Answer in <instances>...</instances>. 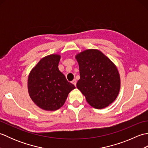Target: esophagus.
<instances>
[{"mask_svg": "<svg viewBox=\"0 0 148 148\" xmlns=\"http://www.w3.org/2000/svg\"><path fill=\"white\" fill-rule=\"evenodd\" d=\"M76 83H77V81H76V79H74L73 80V81H72V84H74V85H75V86H76Z\"/></svg>", "mask_w": 148, "mask_h": 148, "instance_id": "1", "label": "esophagus"}]
</instances>
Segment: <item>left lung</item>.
Returning a JSON list of instances; mask_svg holds the SVG:
<instances>
[{"label":"left lung","mask_w":148,"mask_h":148,"mask_svg":"<svg viewBox=\"0 0 148 148\" xmlns=\"http://www.w3.org/2000/svg\"><path fill=\"white\" fill-rule=\"evenodd\" d=\"M75 58L80 73L77 89L93 108L100 109L109 106L117 98L120 90V76L115 64L95 49L84 50Z\"/></svg>","instance_id":"left-lung-1"}]
</instances>
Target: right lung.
<instances>
[{"instance_id":"add662e5","label":"right lung","mask_w":148,"mask_h":148,"mask_svg":"<svg viewBox=\"0 0 148 148\" xmlns=\"http://www.w3.org/2000/svg\"><path fill=\"white\" fill-rule=\"evenodd\" d=\"M60 55L52 54L40 60L29 75L28 92L36 106L56 111L64 106L69 93L76 87L59 71Z\"/></svg>"}]
</instances>
